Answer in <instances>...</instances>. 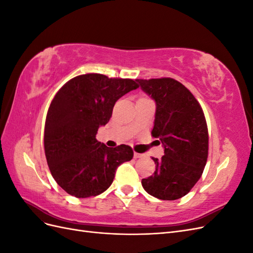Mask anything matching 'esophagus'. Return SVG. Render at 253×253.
Segmentation results:
<instances>
[{
	"label": "esophagus",
	"mask_w": 253,
	"mask_h": 253,
	"mask_svg": "<svg viewBox=\"0 0 253 253\" xmlns=\"http://www.w3.org/2000/svg\"><path fill=\"white\" fill-rule=\"evenodd\" d=\"M142 156H143V154H139V153L134 152V158H140Z\"/></svg>",
	"instance_id": "esophagus-1"
}]
</instances>
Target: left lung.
<instances>
[{"label": "left lung", "mask_w": 253, "mask_h": 253, "mask_svg": "<svg viewBox=\"0 0 253 253\" xmlns=\"http://www.w3.org/2000/svg\"><path fill=\"white\" fill-rule=\"evenodd\" d=\"M136 81L155 101L152 135L159 138L165 151L160 159L152 157L156 170L143 178L141 185L159 200H178L201 178L208 157L209 138L204 112L191 91L172 78Z\"/></svg>", "instance_id": "8db88e82"}]
</instances>
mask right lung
I'll return each instance as SVG.
<instances>
[{
    "mask_svg": "<svg viewBox=\"0 0 253 253\" xmlns=\"http://www.w3.org/2000/svg\"><path fill=\"white\" fill-rule=\"evenodd\" d=\"M138 87L132 79L85 74L59 89L45 121L44 150L52 177L65 192L78 198L101 194L117 168L133 158L131 147L108 148L96 134L118 99Z\"/></svg>",
    "mask_w": 253,
    "mask_h": 253,
    "instance_id": "add662e5",
    "label": "right lung"
}]
</instances>
